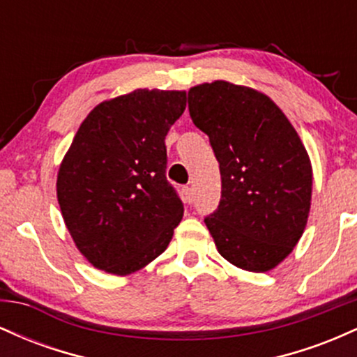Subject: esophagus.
Returning <instances> with one entry per match:
<instances>
[{
  "label": "esophagus",
  "instance_id": "1",
  "mask_svg": "<svg viewBox=\"0 0 357 357\" xmlns=\"http://www.w3.org/2000/svg\"><path fill=\"white\" fill-rule=\"evenodd\" d=\"M183 192H184V202H186L188 204H191L192 202H195V192H192V188L191 186L184 188Z\"/></svg>",
  "mask_w": 357,
  "mask_h": 357
}]
</instances>
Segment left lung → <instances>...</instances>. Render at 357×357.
Wrapping results in <instances>:
<instances>
[{"label":"left lung","instance_id":"obj_1","mask_svg":"<svg viewBox=\"0 0 357 357\" xmlns=\"http://www.w3.org/2000/svg\"><path fill=\"white\" fill-rule=\"evenodd\" d=\"M192 124L220 162L221 199L204 218L220 255L268 272L305 230L312 166L285 114L257 90L216 80L188 92Z\"/></svg>","mask_w":357,"mask_h":357}]
</instances>
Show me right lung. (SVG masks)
Returning a JSON list of instances; mask_svg holds the SVG:
<instances>
[{
	"mask_svg": "<svg viewBox=\"0 0 357 357\" xmlns=\"http://www.w3.org/2000/svg\"><path fill=\"white\" fill-rule=\"evenodd\" d=\"M186 109L181 90L137 89L97 105L65 154L56 196L77 248L127 275L161 255L183 218L166 179L165 139Z\"/></svg>",
	"mask_w": 357,
	"mask_h": 357,
	"instance_id": "1",
	"label": "right lung"
}]
</instances>
